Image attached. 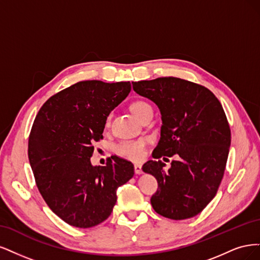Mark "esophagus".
I'll return each instance as SVG.
<instances>
[{"label":"esophagus","instance_id":"esophagus-1","mask_svg":"<svg viewBox=\"0 0 260 260\" xmlns=\"http://www.w3.org/2000/svg\"><path fill=\"white\" fill-rule=\"evenodd\" d=\"M134 169H135V173L140 175L142 174V169H141V165L140 164H135V166H134Z\"/></svg>","mask_w":260,"mask_h":260}]
</instances>
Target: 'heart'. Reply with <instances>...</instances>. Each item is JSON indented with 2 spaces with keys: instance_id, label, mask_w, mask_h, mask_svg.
I'll list each match as a JSON object with an SVG mask.
<instances>
[{
  "instance_id": "b5f03b06",
  "label": "heart",
  "mask_w": 260,
  "mask_h": 260,
  "mask_svg": "<svg viewBox=\"0 0 260 260\" xmlns=\"http://www.w3.org/2000/svg\"><path fill=\"white\" fill-rule=\"evenodd\" d=\"M149 109H151V106L146 102H142V100H137V102H134L131 105L132 112L135 114L136 118H138L139 120H141L142 116L145 115V113ZM109 122H110V116H108L107 124H109ZM146 145L147 141L145 138L122 140L115 146L114 151L118 155L124 158H127V160L140 161L141 158L145 156Z\"/></svg>"
}]
</instances>
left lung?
<instances>
[{
	"instance_id": "obj_1",
	"label": "left lung",
	"mask_w": 260,
	"mask_h": 260,
	"mask_svg": "<svg viewBox=\"0 0 260 260\" xmlns=\"http://www.w3.org/2000/svg\"><path fill=\"white\" fill-rule=\"evenodd\" d=\"M132 84L161 111V137L152 156L178 155L169 172L161 161L150 160L142 166L158 185L151 205L166 218H191L214 199L223 177L231 132L222 106L206 87L178 78Z\"/></svg>"
}]
</instances>
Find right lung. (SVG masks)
Listing matches in <instances>:
<instances>
[{
    "label": "right lung",
    "mask_w": 260,
    "mask_h": 260,
    "mask_svg": "<svg viewBox=\"0 0 260 260\" xmlns=\"http://www.w3.org/2000/svg\"><path fill=\"white\" fill-rule=\"evenodd\" d=\"M131 88L129 82H78L49 98L33 122L28 156L38 189L48 207L73 227L105 221L116 189L134 176L132 162L116 155L106 166L90 163L107 116Z\"/></svg>",
    "instance_id": "right-lung-1"
}]
</instances>
